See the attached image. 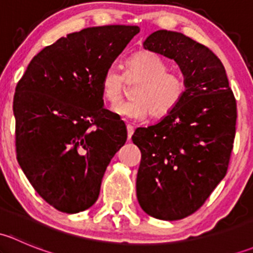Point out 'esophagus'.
Returning a JSON list of instances; mask_svg holds the SVG:
<instances>
[{"mask_svg":"<svg viewBox=\"0 0 253 253\" xmlns=\"http://www.w3.org/2000/svg\"><path fill=\"white\" fill-rule=\"evenodd\" d=\"M127 137H128V139H131V137H132V134H133V132H134V127L132 126V125H127Z\"/></svg>","mask_w":253,"mask_h":253,"instance_id":"obj_1","label":"esophagus"}]
</instances>
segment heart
Wrapping results in <instances>:
<instances>
[{"label":"heart","instance_id":"b5f03b06","mask_svg":"<svg viewBox=\"0 0 253 253\" xmlns=\"http://www.w3.org/2000/svg\"><path fill=\"white\" fill-rule=\"evenodd\" d=\"M124 68V75L109 68L100 81L101 96L111 105L122 98L126 84H137L131 93L133 99L117 104L114 108L116 114L132 120H143L149 114L160 119L182 101L187 89L185 78L170 72L167 61L157 53H134L125 61Z\"/></svg>","mask_w":253,"mask_h":253}]
</instances>
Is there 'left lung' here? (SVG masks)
I'll return each instance as SVG.
<instances>
[{
  "label": "left lung",
  "instance_id": "obj_1",
  "mask_svg": "<svg viewBox=\"0 0 253 253\" xmlns=\"http://www.w3.org/2000/svg\"><path fill=\"white\" fill-rule=\"evenodd\" d=\"M143 46L174 60L187 89L175 110L132 136L142 154L137 198L153 218L178 220L205 205L226 175L236 100L223 63L205 45L181 33L158 30Z\"/></svg>",
  "mask_w": 253,
  "mask_h": 253
}]
</instances>
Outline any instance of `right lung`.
<instances>
[{
    "instance_id": "1",
    "label": "right lung",
    "mask_w": 253,
    "mask_h": 253,
    "mask_svg": "<svg viewBox=\"0 0 253 253\" xmlns=\"http://www.w3.org/2000/svg\"><path fill=\"white\" fill-rule=\"evenodd\" d=\"M139 33L132 25L86 28L34 56L13 99L17 160L38 195L63 213L96 202L101 180L127 139L104 108V72Z\"/></svg>"
}]
</instances>
